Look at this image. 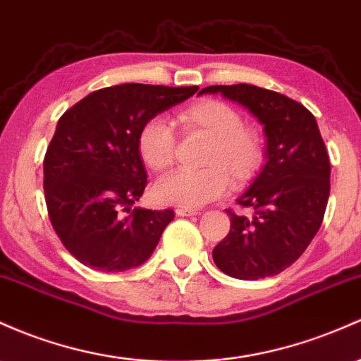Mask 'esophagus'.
I'll list each match as a JSON object with an SVG mask.
<instances>
[{"label":"esophagus","instance_id":"1","mask_svg":"<svg viewBox=\"0 0 361 361\" xmlns=\"http://www.w3.org/2000/svg\"><path fill=\"white\" fill-rule=\"evenodd\" d=\"M176 214L180 217H188V216H197V214H200L197 209H188V207H178L176 209Z\"/></svg>","mask_w":361,"mask_h":361}]
</instances>
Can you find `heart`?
Segmentation results:
<instances>
[{
	"label": "heart",
	"mask_w": 361,
	"mask_h": 361,
	"mask_svg": "<svg viewBox=\"0 0 361 361\" xmlns=\"http://www.w3.org/2000/svg\"><path fill=\"white\" fill-rule=\"evenodd\" d=\"M176 125L183 137L209 138L195 171H176L157 181L154 195L162 204L200 207L233 188L252 183L267 159L265 138L255 126L245 125L243 114L217 99H204L176 113ZM137 150L142 162L154 173L168 171L174 164L178 140L173 126L152 118L140 128Z\"/></svg>",
	"instance_id": "1"
}]
</instances>
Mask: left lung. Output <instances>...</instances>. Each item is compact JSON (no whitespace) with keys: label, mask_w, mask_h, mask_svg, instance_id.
I'll return each mask as SVG.
<instances>
[{"label":"left lung","mask_w":361,"mask_h":361,"mask_svg":"<svg viewBox=\"0 0 361 361\" xmlns=\"http://www.w3.org/2000/svg\"><path fill=\"white\" fill-rule=\"evenodd\" d=\"M240 102L264 125L267 162L238 204L250 216L226 212L231 229L212 250L224 274L255 281L277 276L307 250L319 231L331 192V164L314 114L284 94L248 84L211 85Z\"/></svg>","instance_id":"left-lung-1"}]
</instances>
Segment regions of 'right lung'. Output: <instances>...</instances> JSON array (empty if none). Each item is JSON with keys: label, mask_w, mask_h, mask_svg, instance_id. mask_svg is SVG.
Here are the masks:
<instances>
[{"label": "right lung", "mask_w": 361, "mask_h": 361, "mask_svg": "<svg viewBox=\"0 0 361 361\" xmlns=\"http://www.w3.org/2000/svg\"><path fill=\"white\" fill-rule=\"evenodd\" d=\"M199 87L121 84L99 89L63 113L44 156V197L63 247L101 272L149 259L171 209H132L147 187L137 150L144 123Z\"/></svg>", "instance_id": "1"}]
</instances>
